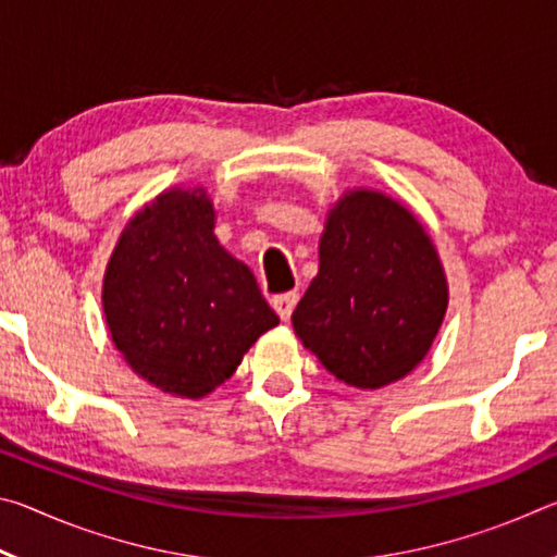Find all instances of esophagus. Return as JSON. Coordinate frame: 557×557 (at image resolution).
<instances>
[{
	"label": "esophagus",
	"mask_w": 557,
	"mask_h": 557,
	"mask_svg": "<svg viewBox=\"0 0 557 557\" xmlns=\"http://www.w3.org/2000/svg\"><path fill=\"white\" fill-rule=\"evenodd\" d=\"M297 305V292H285V295H277L272 297V307H275V312L280 314L282 322H287L292 317V309Z\"/></svg>",
	"instance_id": "obj_1"
}]
</instances>
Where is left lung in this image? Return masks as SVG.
Listing matches in <instances>:
<instances>
[{
    "mask_svg": "<svg viewBox=\"0 0 557 557\" xmlns=\"http://www.w3.org/2000/svg\"><path fill=\"white\" fill-rule=\"evenodd\" d=\"M445 312L447 280L420 221L379 191H348L292 312L301 344L346 385L381 388L425 358Z\"/></svg>",
    "mask_w": 557,
    "mask_h": 557,
    "instance_id": "1",
    "label": "left lung"
}]
</instances>
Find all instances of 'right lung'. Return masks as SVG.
Returning a JSON list of instances; mask_svg holds the SVG:
<instances>
[{"mask_svg": "<svg viewBox=\"0 0 557 557\" xmlns=\"http://www.w3.org/2000/svg\"><path fill=\"white\" fill-rule=\"evenodd\" d=\"M203 188H172L139 211L102 282L112 342L159 391L203 398L280 319L248 265L213 235Z\"/></svg>", "mask_w": 557, "mask_h": 557, "instance_id": "obj_1", "label": "right lung"}]
</instances>
